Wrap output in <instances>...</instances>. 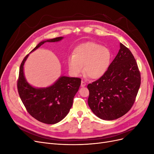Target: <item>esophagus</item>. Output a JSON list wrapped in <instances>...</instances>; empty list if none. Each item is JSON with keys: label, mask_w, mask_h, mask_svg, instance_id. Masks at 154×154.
<instances>
[{"label": "esophagus", "mask_w": 154, "mask_h": 154, "mask_svg": "<svg viewBox=\"0 0 154 154\" xmlns=\"http://www.w3.org/2000/svg\"><path fill=\"white\" fill-rule=\"evenodd\" d=\"M85 85H86V83L83 81H82V82H81V87H84Z\"/></svg>", "instance_id": "34e87169"}]
</instances>
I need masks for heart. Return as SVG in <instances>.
Masks as SVG:
<instances>
[{
    "label": "heart",
    "mask_w": 154,
    "mask_h": 154,
    "mask_svg": "<svg viewBox=\"0 0 154 154\" xmlns=\"http://www.w3.org/2000/svg\"><path fill=\"white\" fill-rule=\"evenodd\" d=\"M112 58V55L109 48L92 42L82 44L77 46L72 55L67 58L69 74L77 78L80 76L83 70L90 78L97 80L109 70Z\"/></svg>",
    "instance_id": "1"
}]
</instances>
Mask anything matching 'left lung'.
<instances>
[{"instance_id": "1", "label": "left lung", "mask_w": 154, "mask_h": 154, "mask_svg": "<svg viewBox=\"0 0 154 154\" xmlns=\"http://www.w3.org/2000/svg\"><path fill=\"white\" fill-rule=\"evenodd\" d=\"M141 85L137 62L130 51L120 43V49L104 76L87 85L88 105L97 117L114 120L131 109Z\"/></svg>"}]
</instances>
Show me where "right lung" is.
Listing matches in <instances>:
<instances>
[{
	"label": "right lung",
	"instance_id": "obj_1",
	"mask_svg": "<svg viewBox=\"0 0 154 154\" xmlns=\"http://www.w3.org/2000/svg\"><path fill=\"white\" fill-rule=\"evenodd\" d=\"M63 38L60 36L42 41L31 53L45 42H56ZM29 54L23 60L20 67L17 82L18 94L27 111L34 118L46 124L57 123L66 117L72 107L74 97L81 85V79L62 76L49 87L32 86L27 82L24 72V66Z\"/></svg>",
	"mask_w": 154,
	"mask_h": 154
}]
</instances>
